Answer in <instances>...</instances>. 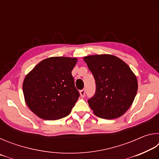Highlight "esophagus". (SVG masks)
<instances>
[{
    "mask_svg": "<svg viewBox=\"0 0 159 159\" xmlns=\"http://www.w3.org/2000/svg\"><path fill=\"white\" fill-rule=\"evenodd\" d=\"M80 95L82 97V98H84V96L85 95V90L83 89L81 90H80Z\"/></svg>",
    "mask_w": 159,
    "mask_h": 159,
    "instance_id": "obj_1",
    "label": "esophagus"
}]
</instances>
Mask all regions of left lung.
Returning a JSON list of instances; mask_svg holds the SVG:
<instances>
[{
  "label": "left lung",
  "mask_w": 159,
  "mask_h": 159,
  "mask_svg": "<svg viewBox=\"0 0 159 159\" xmlns=\"http://www.w3.org/2000/svg\"><path fill=\"white\" fill-rule=\"evenodd\" d=\"M94 76L96 91L88 100L98 117L114 119L128 111L138 91V80L127 64L111 55L83 57Z\"/></svg>",
  "instance_id": "obj_1"
}]
</instances>
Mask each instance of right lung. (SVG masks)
<instances>
[{"instance_id":"1","label":"right lung","mask_w":159,"mask_h":159,"mask_svg":"<svg viewBox=\"0 0 159 159\" xmlns=\"http://www.w3.org/2000/svg\"><path fill=\"white\" fill-rule=\"evenodd\" d=\"M75 57H52L39 62L23 82L26 104L31 111L44 120L66 117L79 98L71 71Z\"/></svg>"}]
</instances>
